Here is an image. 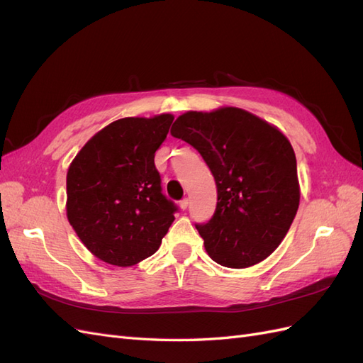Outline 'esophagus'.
I'll use <instances>...</instances> for the list:
<instances>
[{
	"instance_id": "1",
	"label": "esophagus",
	"mask_w": 363,
	"mask_h": 363,
	"mask_svg": "<svg viewBox=\"0 0 363 363\" xmlns=\"http://www.w3.org/2000/svg\"><path fill=\"white\" fill-rule=\"evenodd\" d=\"M179 206H180L182 211H186V208H188V206H189V200H188V199H183V200L179 203Z\"/></svg>"
}]
</instances>
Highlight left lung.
<instances>
[{
  "instance_id": "8db88e82",
  "label": "left lung",
  "mask_w": 363,
  "mask_h": 363,
  "mask_svg": "<svg viewBox=\"0 0 363 363\" xmlns=\"http://www.w3.org/2000/svg\"><path fill=\"white\" fill-rule=\"evenodd\" d=\"M171 135L199 150L216 183L207 224L195 225L212 260L248 268L272 255L300 204L295 152L288 138L244 108L186 112Z\"/></svg>"
}]
</instances>
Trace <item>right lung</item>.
Segmentation results:
<instances>
[{
  "mask_svg": "<svg viewBox=\"0 0 363 363\" xmlns=\"http://www.w3.org/2000/svg\"><path fill=\"white\" fill-rule=\"evenodd\" d=\"M172 121L169 113L113 121L69 164L68 221L106 263L125 268L155 255L175 219L155 164Z\"/></svg>",
  "mask_w": 363,
  "mask_h": 363,
  "instance_id": "add662e5",
  "label": "right lung"
}]
</instances>
